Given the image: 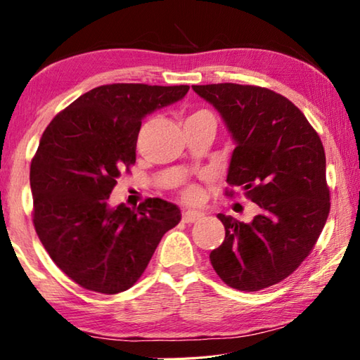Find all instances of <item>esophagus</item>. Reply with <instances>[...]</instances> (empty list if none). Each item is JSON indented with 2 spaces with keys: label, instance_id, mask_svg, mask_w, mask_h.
Instances as JSON below:
<instances>
[{
  "label": "esophagus",
  "instance_id": "1",
  "mask_svg": "<svg viewBox=\"0 0 360 360\" xmlns=\"http://www.w3.org/2000/svg\"><path fill=\"white\" fill-rule=\"evenodd\" d=\"M205 215L202 212H198V210H186L185 213H184V221L185 223H194V221H198V219H200V218H204Z\"/></svg>",
  "mask_w": 360,
  "mask_h": 360
}]
</instances>
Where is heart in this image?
<instances>
[{
	"label": "heart",
	"instance_id": "obj_1",
	"mask_svg": "<svg viewBox=\"0 0 360 360\" xmlns=\"http://www.w3.org/2000/svg\"><path fill=\"white\" fill-rule=\"evenodd\" d=\"M196 117H210V118H213L209 112H205V110H200V112H196L194 113L193 117H190V118H196ZM185 198L188 199V200H198V198H199V190L196 186H190V188H186L185 190Z\"/></svg>",
	"mask_w": 360,
	"mask_h": 360
}]
</instances>
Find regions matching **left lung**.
<instances>
[{
	"label": "left lung",
	"mask_w": 360,
	"mask_h": 360,
	"mask_svg": "<svg viewBox=\"0 0 360 360\" xmlns=\"http://www.w3.org/2000/svg\"><path fill=\"white\" fill-rule=\"evenodd\" d=\"M193 90L215 107L236 143L228 184L261 209L251 223L219 213L226 237L210 253L212 266L240 291L276 285L310 255L329 217L323 142L291 101L267 88L213 84Z\"/></svg>",
	"instance_id": "8db88e82"
}]
</instances>
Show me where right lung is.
<instances>
[{
  "label": "right lung",
  "mask_w": 360,
  "mask_h": 360,
  "mask_svg": "<svg viewBox=\"0 0 360 360\" xmlns=\"http://www.w3.org/2000/svg\"><path fill=\"white\" fill-rule=\"evenodd\" d=\"M188 85L113 84L93 88L60 112L31 161L34 228L52 261L82 288L129 289L158 243L180 223V209L147 199L112 207L122 172L136 162L142 120L184 99Z\"/></svg>",
  "instance_id": "obj_1"
}]
</instances>
